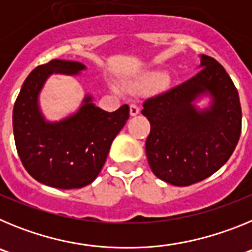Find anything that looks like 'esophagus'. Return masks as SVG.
I'll return each instance as SVG.
<instances>
[{
	"label": "esophagus",
	"mask_w": 252,
	"mask_h": 252,
	"mask_svg": "<svg viewBox=\"0 0 252 252\" xmlns=\"http://www.w3.org/2000/svg\"><path fill=\"white\" fill-rule=\"evenodd\" d=\"M139 112H140L139 106H137V104H135V103H131L130 104V115L131 116H136Z\"/></svg>",
	"instance_id": "obj_1"
}]
</instances>
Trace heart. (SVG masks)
Returning <instances> with one entry per match:
<instances>
[{"label": "heart", "instance_id": "obj_1", "mask_svg": "<svg viewBox=\"0 0 252 252\" xmlns=\"http://www.w3.org/2000/svg\"><path fill=\"white\" fill-rule=\"evenodd\" d=\"M159 82V86L160 87H164L168 81H166V78L162 77V74L160 72H151L145 74L144 77L140 79V81L135 82V83H131L128 84V88L131 91H139L142 90V88H148V87L153 86V84L158 83Z\"/></svg>", "mask_w": 252, "mask_h": 252}]
</instances>
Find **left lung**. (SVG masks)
<instances>
[{"instance_id": "obj_1", "label": "left lung", "mask_w": 252, "mask_h": 252, "mask_svg": "<svg viewBox=\"0 0 252 252\" xmlns=\"http://www.w3.org/2000/svg\"><path fill=\"white\" fill-rule=\"evenodd\" d=\"M199 69L142 104L151 126L149 165L159 179L177 187L192 186L221 169L241 135V104L230 75L208 55H201ZM204 94L211 95V106L198 110L194 102Z\"/></svg>"}]
</instances>
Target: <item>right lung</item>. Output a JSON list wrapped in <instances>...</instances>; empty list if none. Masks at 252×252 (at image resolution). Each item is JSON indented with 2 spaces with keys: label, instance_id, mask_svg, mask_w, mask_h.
<instances>
[{
  "label": "right lung",
  "instance_id": "1",
  "mask_svg": "<svg viewBox=\"0 0 252 252\" xmlns=\"http://www.w3.org/2000/svg\"><path fill=\"white\" fill-rule=\"evenodd\" d=\"M84 69L82 63L59 59L36 66L13 106V136L22 165L35 180L53 188H83L92 183L130 116L127 104L106 112L87 94L74 115L59 122L46 121L39 107V93L46 79L54 73L77 75Z\"/></svg>",
  "mask_w": 252,
  "mask_h": 252
}]
</instances>
